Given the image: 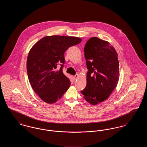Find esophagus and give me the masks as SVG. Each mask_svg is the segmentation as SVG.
Returning a JSON list of instances; mask_svg holds the SVG:
<instances>
[{"mask_svg":"<svg viewBox=\"0 0 147 147\" xmlns=\"http://www.w3.org/2000/svg\"><path fill=\"white\" fill-rule=\"evenodd\" d=\"M78 74H76V76H73V79H74V80H76L77 78H78Z\"/></svg>","mask_w":147,"mask_h":147,"instance_id":"obj_1","label":"esophagus"}]
</instances>
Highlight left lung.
Segmentation results:
<instances>
[{"instance_id":"obj_1","label":"left lung","mask_w":147,"mask_h":147,"mask_svg":"<svg viewBox=\"0 0 147 147\" xmlns=\"http://www.w3.org/2000/svg\"><path fill=\"white\" fill-rule=\"evenodd\" d=\"M84 50L88 71L86 87L81 92L88 102L96 105L109 98L117 85L118 55L109 42L96 37L87 41Z\"/></svg>"}]
</instances>
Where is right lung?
Masks as SVG:
<instances>
[{"label":"right lung","instance_id":"right-lung-1","mask_svg":"<svg viewBox=\"0 0 147 147\" xmlns=\"http://www.w3.org/2000/svg\"><path fill=\"white\" fill-rule=\"evenodd\" d=\"M81 41L80 38L73 36H46L30 50L26 63L29 82L44 102L55 103L69 88L70 80L62 71L64 53L69 47ZM59 63L61 67L58 69Z\"/></svg>","mask_w":147,"mask_h":147}]
</instances>
